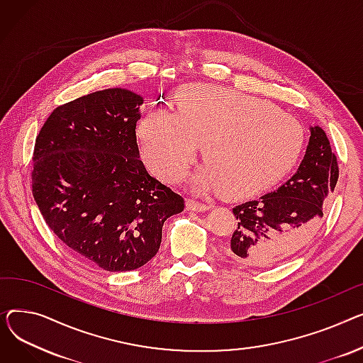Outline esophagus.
I'll return each mask as SVG.
<instances>
[{"mask_svg": "<svg viewBox=\"0 0 363 363\" xmlns=\"http://www.w3.org/2000/svg\"><path fill=\"white\" fill-rule=\"evenodd\" d=\"M186 206H187V209L195 211V212H205V211L209 209V205L201 203V202H196V201H191V199H189L186 202Z\"/></svg>", "mask_w": 363, "mask_h": 363, "instance_id": "1", "label": "esophagus"}]
</instances>
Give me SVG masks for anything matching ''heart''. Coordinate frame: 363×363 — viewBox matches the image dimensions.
Listing matches in <instances>:
<instances>
[{
    "mask_svg": "<svg viewBox=\"0 0 363 363\" xmlns=\"http://www.w3.org/2000/svg\"><path fill=\"white\" fill-rule=\"evenodd\" d=\"M177 110L154 108L138 125L145 162L168 183L189 173L202 143L206 162L198 190L247 196L279 182L303 149V127L264 99L191 84L176 96Z\"/></svg>",
    "mask_w": 363,
    "mask_h": 363,
    "instance_id": "b5f03b06",
    "label": "heart"
}]
</instances>
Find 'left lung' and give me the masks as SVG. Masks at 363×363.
<instances>
[{"label": "left lung", "mask_w": 363, "mask_h": 363, "mask_svg": "<svg viewBox=\"0 0 363 363\" xmlns=\"http://www.w3.org/2000/svg\"><path fill=\"white\" fill-rule=\"evenodd\" d=\"M309 143L297 172L279 189L233 208L238 220L228 257L249 267L280 264L315 236L338 180L337 158L319 125L311 127Z\"/></svg>", "instance_id": "1"}]
</instances>
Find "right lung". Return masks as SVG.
Here are the masks:
<instances>
[{
    "label": "right lung",
    "mask_w": 363,
    "mask_h": 363,
    "mask_svg": "<svg viewBox=\"0 0 363 363\" xmlns=\"http://www.w3.org/2000/svg\"><path fill=\"white\" fill-rule=\"evenodd\" d=\"M142 104L121 88L80 96L57 106L35 142L32 191L42 217L79 258L105 271L151 261L164 221L184 209L139 160Z\"/></svg>",
    "instance_id": "add662e5"
}]
</instances>
